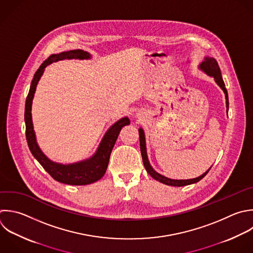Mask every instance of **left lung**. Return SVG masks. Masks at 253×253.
<instances>
[{"label":"left lung","instance_id":"1","mask_svg":"<svg viewBox=\"0 0 253 253\" xmlns=\"http://www.w3.org/2000/svg\"><path fill=\"white\" fill-rule=\"evenodd\" d=\"M200 68L202 70H204L209 76L213 77L214 81L216 82V84L223 90L224 94H225V99H226V108L228 109V96H227V91L225 89V85L224 82L221 78V73L218 67V64L216 62V60L214 58H211V57H206L205 60L201 63ZM139 132V144H140V151H141V156H142V161H143V165L147 171V173L155 180L165 184V185H169V186H177V187H181V186H186V185H190V184H194L199 182L201 179H203L207 173L210 171V168L207 172H205L203 175L194 178V179H189V180H173V179H169L166 178L162 175H160L159 173H157L156 171L153 170V168L150 166L147 155H146V147H145V137H144V132L141 128L138 129Z\"/></svg>","mask_w":253,"mask_h":253}]
</instances>
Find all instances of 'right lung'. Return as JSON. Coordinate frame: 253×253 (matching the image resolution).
<instances>
[{
  "instance_id": "add662e5",
  "label": "right lung",
  "mask_w": 253,
  "mask_h": 253,
  "mask_svg": "<svg viewBox=\"0 0 253 253\" xmlns=\"http://www.w3.org/2000/svg\"><path fill=\"white\" fill-rule=\"evenodd\" d=\"M88 59L90 58V54L81 49L70 50L67 52H62L60 54H52L49 56L38 69L35 74V77L32 81L31 89L26 101V109H25V122H26V136L28 140V144L31 152L37 158V160L41 163V165L45 169V171L56 181L69 185H87L94 183L100 180L106 170L108 168L110 155L113 150V147L117 141V138L120 134L121 129L129 125V120L127 118H124L117 122L105 134L97 153L90 159L74 163V164H58L49 160L40 149L33 126L32 121V104L33 99L36 93L37 85L43 74L44 69L47 65L52 62H56L61 59Z\"/></svg>"
}]
</instances>
